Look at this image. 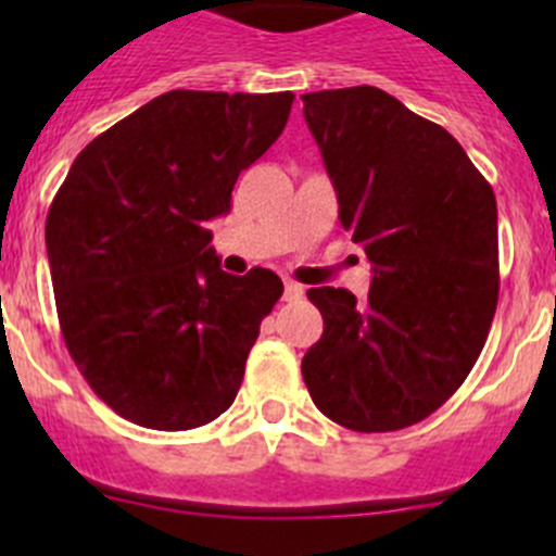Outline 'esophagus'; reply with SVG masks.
Returning <instances> with one entry per match:
<instances>
[{
	"label": "esophagus",
	"instance_id": "1",
	"mask_svg": "<svg viewBox=\"0 0 556 556\" xmlns=\"http://www.w3.org/2000/svg\"><path fill=\"white\" fill-rule=\"evenodd\" d=\"M285 301H301L304 299V288L299 282H285Z\"/></svg>",
	"mask_w": 556,
	"mask_h": 556
}]
</instances>
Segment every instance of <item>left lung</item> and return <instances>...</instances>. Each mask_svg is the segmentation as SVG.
<instances>
[{
	"mask_svg": "<svg viewBox=\"0 0 556 556\" xmlns=\"http://www.w3.org/2000/svg\"><path fill=\"white\" fill-rule=\"evenodd\" d=\"M339 220L374 266L363 304L312 288L323 336L301 361L314 406L341 428L390 433L454 395L497 306V204L457 139L382 88L304 93Z\"/></svg>",
	"mask_w": 556,
	"mask_h": 556,
	"instance_id": "1",
	"label": "left lung"
}]
</instances>
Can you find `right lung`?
Segmentation results:
<instances>
[{"label": "right lung", "mask_w": 556, "mask_h": 556, "mask_svg": "<svg viewBox=\"0 0 556 556\" xmlns=\"http://www.w3.org/2000/svg\"><path fill=\"white\" fill-rule=\"evenodd\" d=\"M293 93L169 91L75 159L45 223L72 361L128 422L190 430L237 397L261 323L282 295L268 268L233 277L210 220L282 134Z\"/></svg>", "instance_id": "obj_1"}]
</instances>
